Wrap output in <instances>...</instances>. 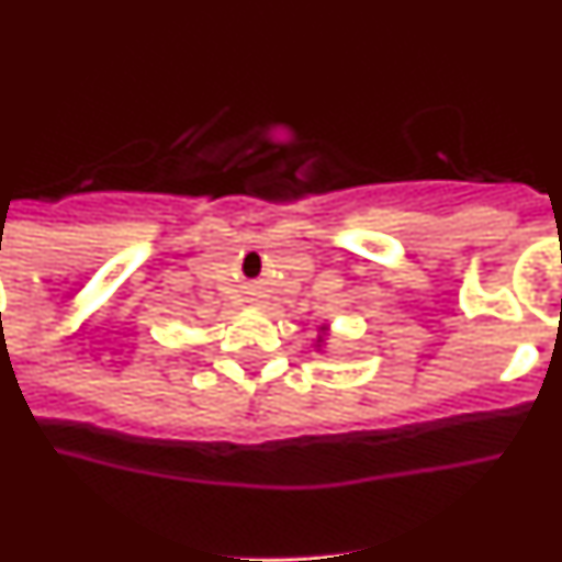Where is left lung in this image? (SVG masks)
<instances>
[{
	"label": "left lung",
	"mask_w": 562,
	"mask_h": 562,
	"mask_svg": "<svg viewBox=\"0 0 562 562\" xmlns=\"http://www.w3.org/2000/svg\"><path fill=\"white\" fill-rule=\"evenodd\" d=\"M326 340H329V324L317 326V337H315V351L326 349Z\"/></svg>",
	"instance_id": "8db88e82"
}]
</instances>
